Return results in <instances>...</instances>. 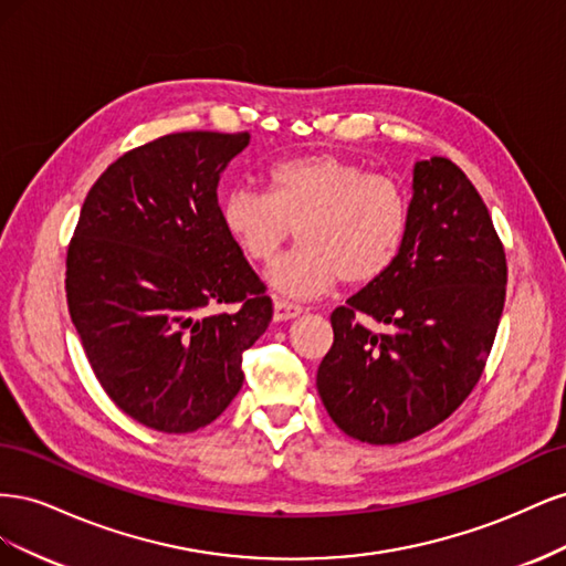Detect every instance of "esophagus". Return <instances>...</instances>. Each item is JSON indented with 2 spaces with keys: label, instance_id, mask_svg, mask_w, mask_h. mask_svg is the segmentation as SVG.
Segmentation results:
<instances>
[{
  "label": "esophagus",
  "instance_id": "34e87169",
  "mask_svg": "<svg viewBox=\"0 0 566 566\" xmlns=\"http://www.w3.org/2000/svg\"><path fill=\"white\" fill-rule=\"evenodd\" d=\"M302 314V304H295L290 300L283 297H273V318L276 321H287V318H295Z\"/></svg>",
  "mask_w": 566,
  "mask_h": 566
}]
</instances>
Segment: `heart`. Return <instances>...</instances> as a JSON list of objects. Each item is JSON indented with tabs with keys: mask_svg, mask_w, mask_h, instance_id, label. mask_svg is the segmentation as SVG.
Returning <instances> with one entry per match:
<instances>
[{
	"mask_svg": "<svg viewBox=\"0 0 566 566\" xmlns=\"http://www.w3.org/2000/svg\"><path fill=\"white\" fill-rule=\"evenodd\" d=\"M408 219L397 181L331 153L285 158L269 169L266 193L233 188L221 200L224 229L250 262L273 260L297 227L300 245L266 271L293 297L382 279L403 248Z\"/></svg>",
	"mask_w": 566,
	"mask_h": 566,
	"instance_id": "b5f03b06",
	"label": "heart"
}]
</instances>
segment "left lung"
Listing matches in <instances>:
<instances>
[{
    "label": "left lung",
    "mask_w": 566,
    "mask_h": 566,
    "mask_svg": "<svg viewBox=\"0 0 566 566\" xmlns=\"http://www.w3.org/2000/svg\"><path fill=\"white\" fill-rule=\"evenodd\" d=\"M408 208L397 262L331 314L316 373L333 422L378 447L432 430L470 397L505 304V248L455 163H416Z\"/></svg>",
    "instance_id": "8db88e82"
}]
</instances>
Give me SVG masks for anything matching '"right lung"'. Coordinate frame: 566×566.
<instances>
[{"instance_id":"1","label":"right lung","mask_w":566,"mask_h":566,"mask_svg":"<svg viewBox=\"0 0 566 566\" xmlns=\"http://www.w3.org/2000/svg\"><path fill=\"white\" fill-rule=\"evenodd\" d=\"M248 142L175 132L127 150L90 188L67 245L84 354L111 401L150 430L196 432L224 413L243 352L273 316L217 202L219 175Z\"/></svg>"}]
</instances>
